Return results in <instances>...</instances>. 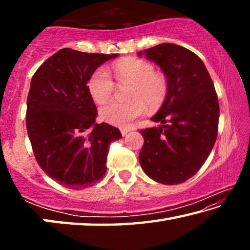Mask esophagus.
Returning <instances> with one entry per match:
<instances>
[{"label": "esophagus", "mask_w": 250, "mask_h": 250, "mask_svg": "<svg viewBox=\"0 0 250 250\" xmlns=\"http://www.w3.org/2000/svg\"><path fill=\"white\" fill-rule=\"evenodd\" d=\"M130 131H131V129H129V128H122L121 129V134L122 135H125L126 133L130 132Z\"/></svg>", "instance_id": "obj_1"}]
</instances>
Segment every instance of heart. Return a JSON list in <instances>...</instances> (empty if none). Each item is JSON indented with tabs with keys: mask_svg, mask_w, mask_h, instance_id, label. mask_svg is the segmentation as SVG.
I'll return each instance as SVG.
<instances>
[{
	"mask_svg": "<svg viewBox=\"0 0 250 250\" xmlns=\"http://www.w3.org/2000/svg\"><path fill=\"white\" fill-rule=\"evenodd\" d=\"M117 82L131 83L129 101H110L99 110L101 119L108 124L126 128L135 118L141 116L146 104L151 109L159 108L168 92L167 77L161 71H155L150 62L141 58H129L113 66ZM115 82L104 67H99L88 80V89L97 103H104L111 98L115 91Z\"/></svg>",
	"mask_w": 250,
	"mask_h": 250,
	"instance_id": "obj_1",
	"label": "heart"
}]
</instances>
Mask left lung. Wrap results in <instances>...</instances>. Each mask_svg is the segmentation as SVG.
<instances>
[{
    "mask_svg": "<svg viewBox=\"0 0 250 250\" xmlns=\"http://www.w3.org/2000/svg\"><path fill=\"white\" fill-rule=\"evenodd\" d=\"M154 62L168 80V92L151 120L160 128L140 131L145 143L141 167L152 180L167 185L183 183L205 163L218 131L219 104L202 59L180 45L164 43L139 52Z\"/></svg>",
    "mask_w": 250,
    "mask_h": 250,
    "instance_id": "8db88e82",
    "label": "left lung"
}]
</instances>
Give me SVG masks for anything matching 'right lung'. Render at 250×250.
<instances>
[{"instance_id":"1","label":"right lung","mask_w":250,"mask_h":250,"mask_svg":"<svg viewBox=\"0 0 250 250\" xmlns=\"http://www.w3.org/2000/svg\"><path fill=\"white\" fill-rule=\"evenodd\" d=\"M117 56L62 48L32 78L29 141L42 170L65 188L83 189L103 179L110 143L122 138L118 128L96 124L97 108L87 86L91 74Z\"/></svg>"}]
</instances>
